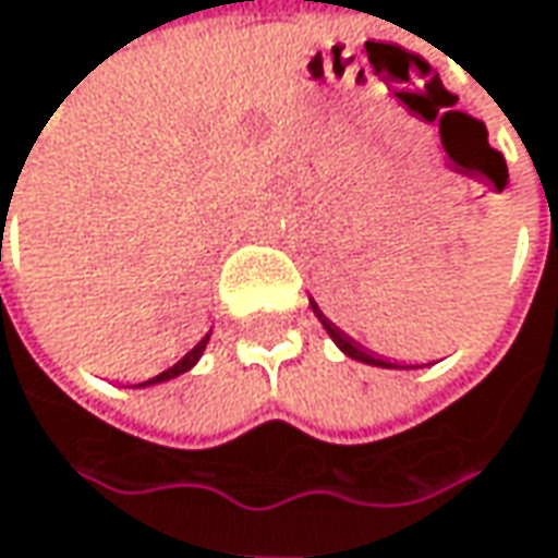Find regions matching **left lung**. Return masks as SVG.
I'll return each mask as SVG.
<instances>
[{"label": "left lung", "mask_w": 558, "mask_h": 558, "mask_svg": "<svg viewBox=\"0 0 558 558\" xmlns=\"http://www.w3.org/2000/svg\"><path fill=\"white\" fill-rule=\"evenodd\" d=\"M314 314L320 317V323H323V326H326V332L332 336V342H336L339 349L345 351L349 357H354V361H364V364H374V367H402V364H389V361H383V357H376V354H371V351L364 349V345H357V342H354L351 336H345V332H342V329H339L336 323H329V320H326V317H323L320 307H317V304H314Z\"/></svg>", "instance_id": "1"}]
</instances>
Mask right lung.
I'll use <instances>...</instances> for the list:
<instances>
[{"mask_svg":"<svg viewBox=\"0 0 558 558\" xmlns=\"http://www.w3.org/2000/svg\"><path fill=\"white\" fill-rule=\"evenodd\" d=\"M207 342H209V332H207V336H204V339H201V342H197V345H194V349L184 354L179 364H172L169 371H162V374L150 376V379L137 383V386H150V383H162V379H172V376H179V374H184V371H191V367L197 364V357H201V354H204V349H207Z\"/></svg>","mask_w":558,"mask_h":558,"instance_id":"obj_1","label":"right lung"}]
</instances>
